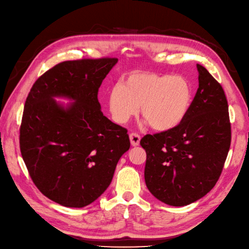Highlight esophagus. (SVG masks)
Segmentation results:
<instances>
[{"mask_svg":"<svg viewBox=\"0 0 249 249\" xmlns=\"http://www.w3.org/2000/svg\"><path fill=\"white\" fill-rule=\"evenodd\" d=\"M140 136L138 134H136V133H131L130 134V140H131V144L133 145V146H137V145H139V143H140Z\"/></svg>","mask_w":249,"mask_h":249,"instance_id":"34e87169","label":"esophagus"}]
</instances>
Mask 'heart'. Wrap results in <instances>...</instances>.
I'll list each match as a JSON object with an SVG mask.
<instances>
[{
  "label": "heart",
  "mask_w": 249,
  "mask_h": 249,
  "mask_svg": "<svg viewBox=\"0 0 249 249\" xmlns=\"http://www.w3.org/2000/svg\"><path fill=\"white\" fill-rule=\"evenodd\" d=\"M192 103V87L182 76L132 72L113 86L108 106L113 119L124 124L137 114L156 131L175 129L186 117Z\"/></svg>",
  "instance_id": "obj_1"
}]
</instances>
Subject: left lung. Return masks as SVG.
<instances>
[{
  "mask_svg": "<svg viewBox=\"0 0 249 249\" xmlns=\"http://www.w3.org/2000/svg\"><path fill=\"white\" fill-rule=\"evenodd\" d=\"M198 89L175 129L145 135V184L160 201L183 207L213 189L231 146L229 106L221 85L197 64Z\"/></svg>",
  "mask_w": 249,
  "mask_h": 249,
  "instance_id": "8db88e82",
  "label": "left lung"
}]
</instances>
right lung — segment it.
I'll return each instance as SVG.
<instances>
[{
    "mask_svg": "<svg viewBox=\"0 0 249 249\" xmlns=\"http://www.w3.org/2000/svg\"><path fill=\"white\" fill-rule=\"evenodd\" d=\"M117 61L59 63L34 83L26 100L21 157L36 187L61 206L83 208L99 198L130 148L127 131L104 116L97 100L103 80Z\"/></svg>",
    "mask_w": 249,
    "mask_h": 249,
    "instance_id": "1",
    "label": "right lung"
}]
</instances>
